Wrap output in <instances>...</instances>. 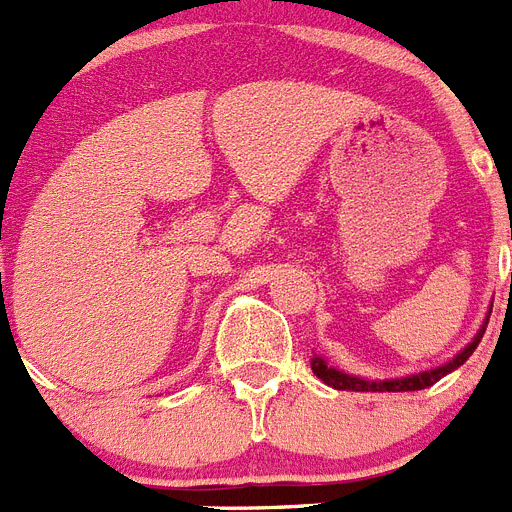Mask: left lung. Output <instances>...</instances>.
Masks as SVG:
<instances>
[{"instance_id": "8db88e82", "label": "left lung", "mask_w": 512, "mask_h": 512, "mask_svg": "<svg viewBox=\"0 0 512 512\" xmlns=\"http://www.w3.org/2000/svg\"><path fill=\"white\" fill-rule=\"evenodd\" d=\"M510 285H512V274H510ZM489 313H492V310H489ZM487 321H484V326L479 329V334H476L474 342H471L469 347H466L464 352L456 357V360L445 362L443 368L427 370V373H419V375H409V378H396V381H381V383L362 381V378H355V375L339 373L336 368L326 365L321 357H313V362H310V370H313V375H316V378H321L326 386L336 388V391H422V388L432 386V383H438L443 375H448L451 370L461 368V365L469 360V355L476 349V344L482 342V334H484V329H487Z\"/></svg>"}]
</instances>
